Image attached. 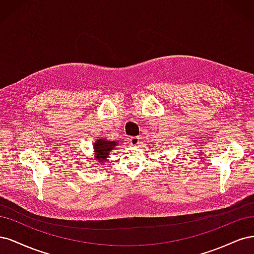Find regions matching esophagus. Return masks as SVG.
Here are the masks:
<instances>
[{"label":"esophagus","mask_w":254,"mask_h":254,"mask_svg":"<svg viewBox=\"0 0 254 254\" xmlns=\"http://www.w3.org/2000/svg\"><path fill=\"white\" fill-rule=\"evenodd\" d=\"M129 142H130V144L132 145H138V144H140V138L139 137H137V136H135V137H130L129 138Z\"/></svg>","instance_id":"obj_1"}]
</instances>
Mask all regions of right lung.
I'll use <instances>...</instances> for the list:
<instances>
[{
    "mask_svg": "<svg viewBox=\"0 0 254 254\" xmlns=\"http://www.w3.org/2000/svg\"><path fill=\"white\" fill-rule=\"evenodd\" d=\"M117 146H119V141L116 140H109L105 137L98 138L97 140L93 143V150H94V158L97 160L98 163H105L106 159L109 158L110 154L115 150Z\"/></svg>",
    "mask_w": 254,
    "mask_h": 254,
    "instance_id": "1",
    "label": "right lung"
}]
</instances>
